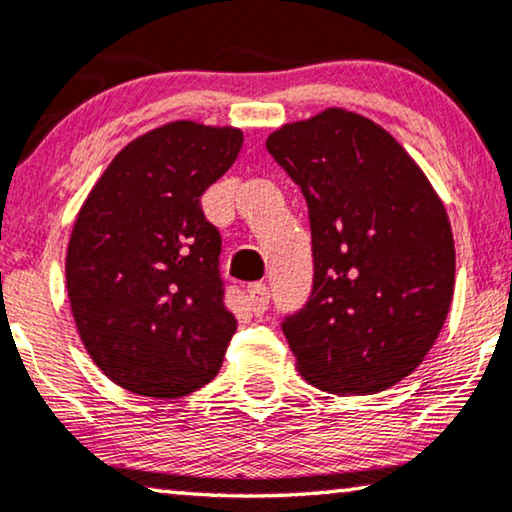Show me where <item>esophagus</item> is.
<instances>
[{
    "label": "esophagus",
    "instance_id": "obj_1",
    "mask_svg": "<svg viewBox=\"0 0 512 512\" xmlns=\"http://www.w3.org/2000/svg\"><path fill=\"white\" fill-rule=\"evenodd\" d=\"M247 303H249V310L254 314H263L268 310V303H270V291H268V284L263 282H254L247 286Z\"/></svg>",
    "mask_w": 512,
    "mask_h": 512
}]
</instances>
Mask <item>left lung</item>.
Listing matches in <instances>:
<instances>
[{
    "mask_svg": "<svg viewBox=\"0 0 512 512\" xmlns=\"http://www.w3.org/2000/svg\"><path fill=\"white\" fill-rule=\"evenodd\" d=\"M312 228L314 284L282 331L300 375L328 394H375L436 342L454 293L443 200L382 125L331 107L265 139Z\"/></svg>",
    "mask_w": 512,
    "mask_h": 512,
    "instance_id": "8db88e82",
    "label": "left lung"
}]
</instances>
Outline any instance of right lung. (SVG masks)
Listing matches in <instances>:
<instances>
[{
  "label": "right lung",
  "instance_id": "obj_1",
  "mask_svg": "<svg viewBox=\"0 0 512 512\" xmlns=\"http://www.w3.org/2000/svg\"><path fill=\"white\" fill-rule=\"evenodd\" d=\"M242 142L230 125H160L116 153L79 209L65 261L76 331L95 366L132 394L181 398L219 373L237 321L200 195Z\"/></svg>",
  "mask_w": 512,
  "mask_h": 512
}]
</instances>
